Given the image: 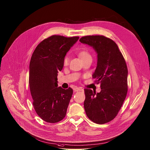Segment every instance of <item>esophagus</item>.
<instances>
[{
	"instance_id": "obj_1",
	"label": "esophagus",
	"mask_w": 150,
	"mask_h": 150,
	"mask_svg": "<svg viewBox=\"0 0 150 150\" xmlns=\"http://www.w3.org/2000/svg\"><path fill=\"white\" fill-rule=\"evenodd\" d=\"M73 90H74V92H79V91H83V89H82L81 88H78V87H76V88H74L73 89Z\"/></svg>"
}]
</instances>
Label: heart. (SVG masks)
Wrapping results in <instances>:
<instances>
[{"label":"heart","mask_w":150,"mask_h":150,"mask_svg":"<svg viewBox=\"0 0 150 150\" xmlns=\"http://www.w3.org/2000/svg\"><path fill=\"white\" fill-rule=\"evenodd\" d=\"M79 56L80 57V58L81 59L82 61L85 60L88 58H91V54L89 53V52L88 51H86V50H81L79 52ZM69 57L67 56L64 57V66H67L69 64Z\"/></svg>","instance_id":"heart-1"}]
</instances>
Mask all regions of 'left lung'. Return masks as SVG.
Here are the masks:
<instances>
[{
	"label": "left lung",
	"mask_w": 150,
	"mask_h": 150,
	"mask_svg": "<svg viewBox=\"0 0 150 150\" xmlns=\"http://www.w3.org/2000/svg\"><path fill=\"white\" fill-rule=\"evenodd\" d=\"M81 43L93 47L98 54V62L92 78L100 83L99 93L84 89L86 114L92 121L103 124L118 114L128 92V68L118 45L103 35L82 37Z\"/></svg>",
	"instance_id": "8db88e82"
}]
</instances>
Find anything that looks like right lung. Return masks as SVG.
I'll return each mask as SVG.
<instances>
[{
	"mask_svg": "<svg viewBox=\"0 0 150 150\" xmlns=\"http://www.w3.org/2000/svg\"><path fill=\"white\" fill-rule=\"evenodd\" d=\"M79 39L52 35L39 43L32 55L29 84L33 105L47 122H58L66 116L73 89L57 87V76L63 68L67 52Z\"/></svg>",
	"mask_w": 150,
	"mask_h": 150,
	"instance_id": "right-lung-1",
	"label": "right lung"
}]
</instances>
